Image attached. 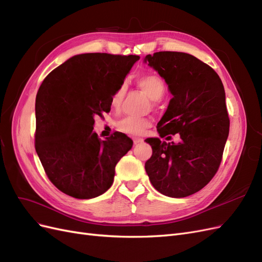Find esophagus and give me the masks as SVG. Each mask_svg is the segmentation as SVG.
<instances>
[{"label": "esophagus", "mask_w": 262, "mask_h": 262, "mask_svg": "<svg viewBox=\"0 0 262 262\" xmlns=\"http://www.w3.org/2000/svg\"><path fill=\"white\" fill-rule=\"evenodd\" d=\"M142 142H143V139H141V138H134L133 139V143L134 144H139V143H142Z\"/></svg>", "instance_id": "34e87169"}]
</instances>
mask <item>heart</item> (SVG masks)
I'll list each match as a JSON object with an SVG mask.
<instances>
[{
  "label": "heart",
  "mask_w": 262,
  "mask_h": 262,
  "mask_svg": "<svg viewBox=\"0 0 262 262\" xmlns=\"http://www.w3.org/2000/svg\"><path fill=\"white\" fill-rule=\"evenodd\" d=\"M137 85L143 91L147 96L152 100H160L166 92V85L163 78L155 73H146L142 74L137 77ZM125 87L120 85L113 93L110 97V104L113 107H118L121 104L124 96ZM149 125V121L145 118H137V117H125L118 122L117 126L121 132L137 136L143 132V130Z\"/></svg>",
  "instance_id": "obj_1"
}]
</instances>
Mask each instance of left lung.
I'll return each instance as SVG.
<instances>
[{
    "instance_id": "left-lung-1",
    "label": "left lung",
    "mask_w": 262,
    "mask_h": 262,
    "mask_svg": "<svg viewBox=\"0 0 262 262\" xmlns=\"http://www.w3.org/2000/svg\"><path fill=\"white\" fill-rule=\"evenodd\" d=\"M144 62L172 94L157 123L160 137L180 136L177 144L158 138L145 140L153 149L145 163L146 173L162 194L191 195L209 184L222 162L229 132L223 83L211 67L188 53L160 51L147 54Z\"/></svg>"
}]
</instances>
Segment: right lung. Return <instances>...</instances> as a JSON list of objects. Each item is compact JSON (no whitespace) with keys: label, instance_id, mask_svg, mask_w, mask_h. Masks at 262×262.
<instances>
[{"label":"right lung","instance_id":"add662e5","mask_svg":"<svg viewBox=\"0 0 262 262\" xmlns=\"http://www.w3.org/2000/svg\"><path fill=\"white\" fill-rule=\"evenodd\" d=\"M139 55L84 53L47 75L36 96L35 147L49 180L76 199H92L112 187L115 168L133 141L115 132H93L95 116L110 112V97Z\"/></svg>","mask_w":262,"mask_h":262}]
</instances>
